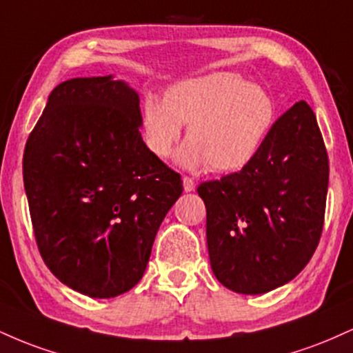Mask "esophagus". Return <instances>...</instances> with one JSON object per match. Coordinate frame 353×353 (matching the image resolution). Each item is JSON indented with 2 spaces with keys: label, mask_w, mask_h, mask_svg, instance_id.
I'll list each match as a JSON object with an SVG mask.
<instances>
[{
  "label": "esophagus",
  "mask_w": 353,
  "mask_h": 353,
  "mask_svg": "<svg viewBox=\"0 0 353 353\" xmlns=\"http://www.w3.org/2000/svg\"><path fill=\"white\" fill-rule=\"evenodd\" d=\"M182 185H184L185 192H192L196 189V182H194V179H190V177H184L182 179Z\"/></svg>",
  "instance_id": "obj_1"
}]
</instances>
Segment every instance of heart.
Instances as JSON below:
<instances>
[{
    "instance_id": "1",
    "label": "heart",
    "mask_w": 353,
    "mask_h": 353,
    "mask_svg": "<svg viewBox=\"0 0 353 353\" xmlns=\"http://www.w3.org/2000/svg\"><path fill=\"white\" fill-rule=\"evenodd\" d=\"M275 121V101L262 86L234 72L181 81L165 101L148 96L143 104L145 143L157 157L172 152L188 128L177 161L189 169L209 165L236 172L255 159Z\"/></svg>"
}]
</instances>
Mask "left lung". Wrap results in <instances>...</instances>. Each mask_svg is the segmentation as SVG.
Instances as JSON below:
<instances>
[{
	"label": "left lung",
	"mask_w": 353,
	"mask_h": 353,
	"mask_svg": "<svg viewBox=\"0 0 353 353\" xmlns=\"http://www.w3.org/2000/svg\"><path fill=\"white\" fill-rule=\"evenodd\" d=\"M327 188L329 157L317 117L299 101L275 121L252 163L197 188L217 281L245 295L292 281L319 245Z\"/></svg>",
	"instance_id": "left-lung-1"
}]
</instances>
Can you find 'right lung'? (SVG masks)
Listing matches in <instances>:
<instances>
[{
  "label": "right lung",
  "mask_w": 353,
  "mask_h": 353,
  "mask_svg": "<svg viewBox=\"0 0 353 353\" xmlns=\"http://www.w3.org/2000/svg\"><path fill=\"white\" fill-rule=\"evenodd\" d=\"M139 94L112 76L51 91L23 156L36 244L61 282L94 299L143 279L182 181L145 145Z\"/></svg>",
  "instance_id": "add662e5"
}]
</instances>
